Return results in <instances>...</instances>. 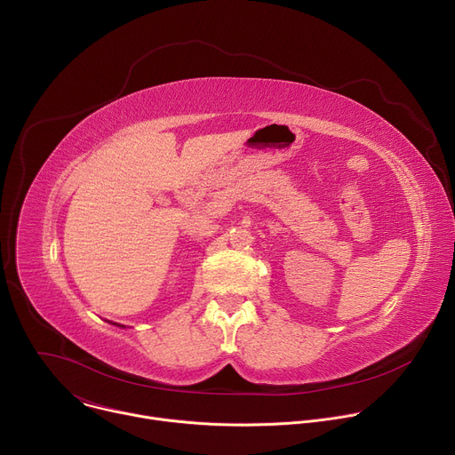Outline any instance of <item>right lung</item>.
<instances>
[{
    "label": "right lung",
    "mask_w": 455,
    "mask_h": 455,
    "mask_svg": "<svg viewBox=\"0 0 455 455\" xmlns=\"http://www.w3.org/2000/svg\"><path fill=\"white\" fill-rule=\"evenodd\" d=\"M115 323V322H113ZM116 326H120V328H125V326H122V323H116Z\"/></svg>",
    "instance_id": "obj_1"
}]
</instances>
